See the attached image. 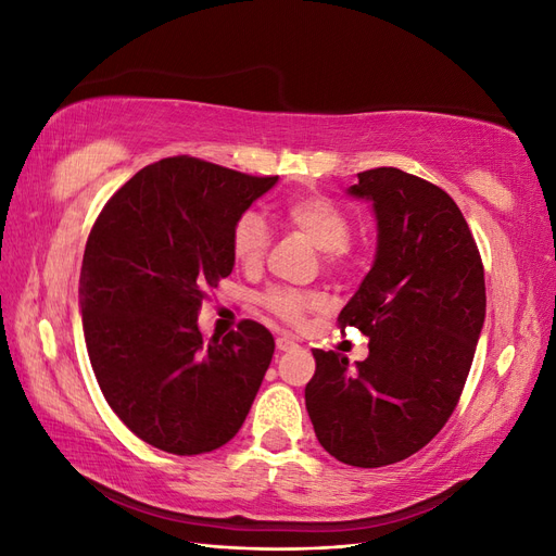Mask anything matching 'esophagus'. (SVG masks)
<instances>
[{"mask_svg": "<svg viewBox=\"0 0 556 556\" xmlns=\"http://www.w3.org/2000/svg\"><path fill=\"white\" fill-rule=\"evenodd\" d=\"M296 343H294V339L292 336H288V333H280L278 339H276V348L280 350V352H288V350H292Z\"/></svg>", "mask_w": 556, "mask_h": 556, "instance_id": "34e87169", "label": "esophagus"}]
</instances>
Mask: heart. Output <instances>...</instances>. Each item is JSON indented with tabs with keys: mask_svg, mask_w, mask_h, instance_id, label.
<instances>
[{
	"mask_svg": "<svg viewBox=\"0 0 556 556\" xmlns=\"http://www.w3.org/2000/svg\"><path fill=\"white\" fill-rule=\"evenodd\" d=\"M282 217L285 223L301 233V237H306L317 250H323L327 262L341 257L350 243V215L327 197L290 199L282 208ZM229 243L231 255L241 268H248V271L257 268L268 248V229L264 217L257 211L241 213L239 220L233 223ZM264 304L278 317L288 319V323H299L306 311H313L323 304V299L315 294L274 290L264 296Z\"/></svg>",
	"mask_w": 556,
	"mask_h": 556,
	"instance_id": "1",
	"label": "heart"
}]
</instances>
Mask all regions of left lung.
Returning a JSON list of instances; mask_svg holds the SVG:
<instances>
[{
  "label": "left lung",
  "instance_id": "1",
  "mask_svg": "<svg viewBox=\"0 0 556 556\" xmlns=\"http://www.w3.org/2000/svg\"><path fill=\"white\" fill-rule=\"evenodd\" d=\"M348 197L371 204L376 257L339 315L368 336L350 368L313 350L306 408L319 445L359 468L422 450L457 406L484 325V271L459 206L394 166L357 174Z\"/></svg>",
  "mask_w": 556,
  "mask_h": 556
}]
</instances>
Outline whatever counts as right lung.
<instances>
[{"instance_id":"right-lung-1","label":"right lung","mask_w":556,"mask_h":556,"mask_svg":"<svg viewBox=\"0 0 556 556\" xmlns=\"http://www.w3.org/2000/svg\"><path fill=\"white\" fill-rule=\"evenodd\" d=\"M278 176L257 178L194 157L134 174L90 231L78 311L94 378L141 441L172 454L229 443L274 357V336L243 319L204 339V290L233 268L231 229Z\"/></svg>"}]
</instances>
